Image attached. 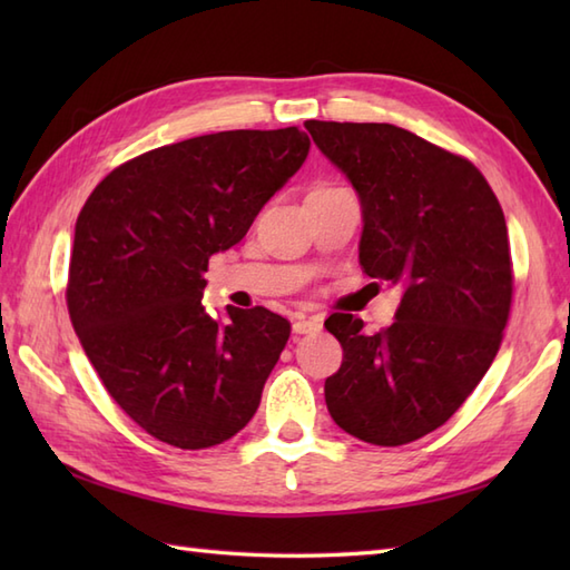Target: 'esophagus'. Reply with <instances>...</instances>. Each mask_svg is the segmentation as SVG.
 <instances>
[{
    "label": "esophagus",
    "instance_id": "34e87169",
    "mask_svg": "<svg viewBox=\"0 0 570 570\" xmlns=\"http://www.w3.org/2000/svg\"><path fill=\"white\" fill-rule=\"evenodd\" d=\"M294 333L298 335H306V333H318L323 328V321L316 316H296L294 318Z\"/></svg>",
    "mask_w": 570,
    "mask_h": 570
}]
</instances>
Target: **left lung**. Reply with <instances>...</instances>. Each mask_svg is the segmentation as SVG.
Masks as SVG:
<instances>
[{"instance_id": "left-lung-1", "label": "left lung", "mask_w": 570, "mask_h": 570, "mask_svg": "<svg viewBox=\"0 0 570 570\" xmlns=\"http://www.w3.org/2000/svg\"><path fill=\"white\" fill-rule=\"evenodd\" d=\"M306 129L357 190L362 269L404 288L380 333L350 313L325 321L343 345L325 404L355 439L404 445L443 426L498 355L514 284L504 213L468 159L402 127Z\"/></svg>"}]
</instances>
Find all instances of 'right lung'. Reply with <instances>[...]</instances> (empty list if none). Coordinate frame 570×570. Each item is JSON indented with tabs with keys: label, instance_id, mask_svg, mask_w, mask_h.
Segmentation results:
<instances>
[{
	"label": "right lung",
	"instance_id": "right-lung-1",
	"mask_svg": "<svg viewBox=\"0 0 570 570\" xmlns=\"http://www.w3.org/2000/svg\"><path fill=\"white\" fill-rule=\"evenodd\" d=\"M308 149L296 127L193 137L117 166L85 200L66 288L72 328L105 390L154 439L200 451L257 411L292 323L262 306L210 318L203 274Z\"/></svg>",
	"mask_w": 570,
	"mask_h": 570
}]
</instances>
